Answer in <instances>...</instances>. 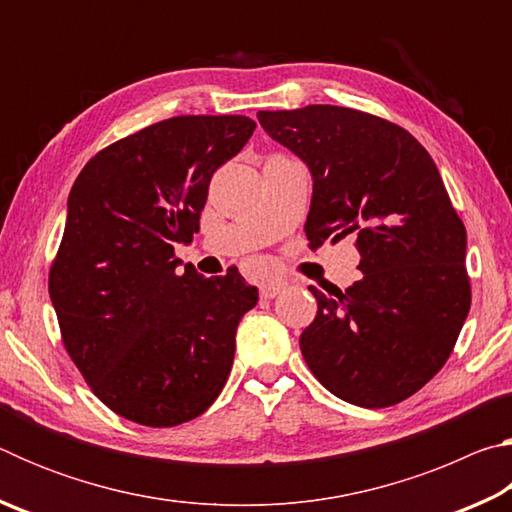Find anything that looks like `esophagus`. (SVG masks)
<instances>
[{"instance_id": "34e87169", "label": "esophagus", "mask_w": 512, "mask_h": 512, "mask_svg": "<svg viewBox=\"0 0 512 512\" xmlns=\"http://www.w3.org/2000/svg\"><path fill=\"white\" fill-rule=\"evenodd\" d=\"M282 289H284L282 282H266L259 287V296H262L264 300H273L275 296H280Z\"/></svg>"}]
</instances>
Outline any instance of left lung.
<instances>
[{
  "label": "left lung",
  "mask_w": 512,
  "mask_h": 512,
  "mask_svg": "<svg viewBox=\"0 0 512 512\" xmlns=\"http://www.w3.org/2000/svg\"><path fill=\"white\" fill-rule=\"evenodd\" d=\"M264 131L309 164V248L354 237L357 282L309 287V370L341 400L384 409L418 393L452 354L472 305L465 225L427 149L393 121L343 106L259 110Z\"/></svg>",
  "instance_id": "obj_1"
}]
</instances>
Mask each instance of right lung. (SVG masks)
<instances>
[{
	"mask_svg": "<svg viewBox=\"0 0 512 512\" xmlns=\"http://www.w3.org/2000/svg\"><path fill=\"white\" fill-rule=\"evenodd\" d=\"M255 126L244 115L162 119L101 149L69 192L49 296L69 359L121 418L176 427L228 381L257 287L237 268L178 273L173 246L192 241L214 171Z\"/></svg>",
	"mask_w": 512,
	"mask_h": 512,
	"instance_id": "right-lung-1",
	"label": "right lung"
}]
</instances>
